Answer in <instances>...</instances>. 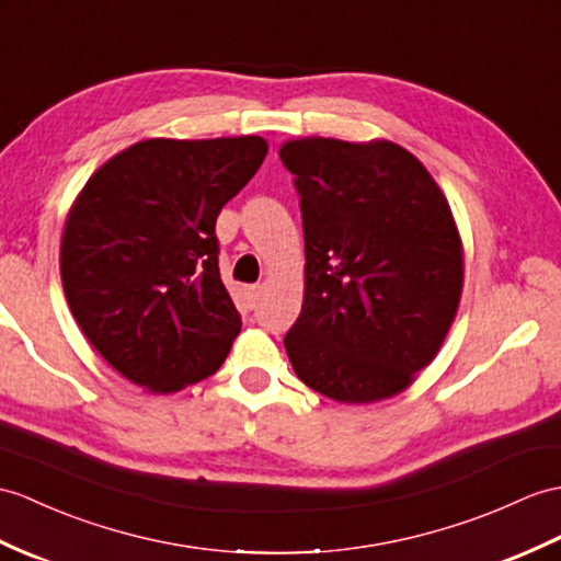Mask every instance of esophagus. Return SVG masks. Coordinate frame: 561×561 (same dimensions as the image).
<instances>
[{
    "label": "esophagus",
    "mask_w": 561,
    "mask_h": 561,
    "mask_svg": "<svg viewBox=\"0 0 561 561\" xmlns=\"http://www.w3.org/2000/svg\"><path fill=\"white\" fill-rule=\"evenodd\" d=\"M260 294H263V286H257V284H245L243 289H241V298H243L245 308H255Z\"/></svg>",
    "instance_id": "34e87169"
}]
</instances>
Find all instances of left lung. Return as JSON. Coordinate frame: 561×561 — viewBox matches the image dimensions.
<instances>
[{
    "label": "left lung",
    "mask_w": 561,
    "mask_h": 561,
    "mask_svg": "<svg viewBox=\"0 0 561 561\" xmlns=\"http://www.w3.org/2000/svg\"><path fill=\"white\" fill-rule=\"evenodd\" d=\"M279 158L306 239L301 316L284 336L294 373L342 403L403 392L461 301L463 245L445 193L392 140L296 138Z\"/></svg>",
    "instance_id": "1"
}]
</instances>
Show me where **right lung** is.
Returning a JSON list of instances; mask_svg holds the SVG:
<instances>
[{"mask_svg": "<svg viewBox=\"0 0 561 561\" xmlns=\"http://www.w3.org/2000/svg\"><path fill=\"white\" fill-rule=\"evenodd\" d=\"M265 154L260 136L150 138L76 195L59 249L64 294L98 354L150 394L217 373L241 332L215 221Z\"/></svg>", "mask_w": 561, "mask_h": 561, "instance_id": "add662e5", "label": "right lung"}]
</instances>
